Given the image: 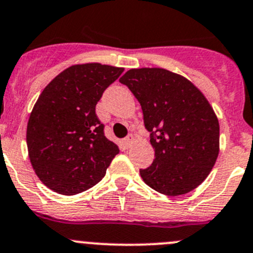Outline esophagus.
Listing matches in <instances>:
<instances>
[{"mask_svg": "<svg viewBox=\"0 0 253 253\" xmlns=\"http://www.w3.org/2000/svg\"><path fill=\"white\" fill-rule=\"evenodd\" d=\"M132 141H133V136H132V134H128V136L124 139V146L126 147V148H128V147L131 146Z\"/></svg>", "mask_w": 253, "mask_h": 253, "instance_id": "obj_1", "label": "esophagus"}]
</instances>
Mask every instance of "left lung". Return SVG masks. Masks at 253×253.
<instances>
[{
    "label": "left lung",
    "instance_id": "1",
    "mask_svg": "<svg viewBox=\"0 0 253 253\" xmlns=\"http://www.w3.org/2000/svg\"><path fill=\"white\" fill-rule=\"evenodd\" d=\"M141 104L154 161L139 169L156 192L176 197L194 190L219 156L220 127L214 110L197 86L162 68L131 69L120 79Z\"/></svg>",
    "mask_w": 253,
    "mask_h": 253
}]
</instances>
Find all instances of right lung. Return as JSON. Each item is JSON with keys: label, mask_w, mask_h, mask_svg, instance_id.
<instances>
[{"label": "right lung", "mask_w": 253, "mask_h": 253, "mask_svg": "<svg viewBox=\"0 0 253 253\" xmlns=\"http://www.w3.org/2000/svg\"><path fill=\"white\" fill-rule=\"evenodd\" d=\"M122 72L99 63L73 65L39 95L27 125V147L34 171L53 192H85L104 178L119 154L95 107Z\"/></svg>", "instance_id": "right-lung-1"}]
</instances>
